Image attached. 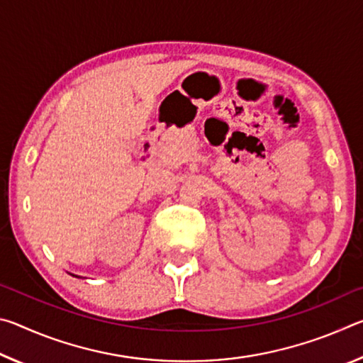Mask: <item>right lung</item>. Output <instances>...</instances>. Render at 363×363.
<instances>
[{"label":"right lung","instance_id":"obj_1","mask_svg":"<svg viewBox=\"0 0 363 363\" xmlns=\"http://www.w3.org/2000/svg\"><path fill=\"white\" fill-rule=\"evenodd\" d=\"M70 275H73V277H77V279H82V277H78V275H75V274H70Z\"/></svg>","mask_w":363,"mask_h":363}]
</instances>
